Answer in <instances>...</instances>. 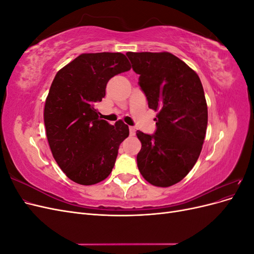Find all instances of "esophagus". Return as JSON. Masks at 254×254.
<instances>
[{"mask_svg": "<svg viewBox=\"0 0 254 254\" xmlns=\"http://www.w3.org/2000/svg\"><path fill=\"white\" fill-rule=\"evenodd\" d=\"M129 131H130V134L134 135V134H135V128L132 127V126H130V127H129Z\"/></svg>", "mask_w": 254, "mask_h": 254, "instance_id": "1", "label": "esophagus"}]
</instances>
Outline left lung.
<instances>
[{
	"label": "left lung",
	"mask_w": 254,
	"mask_h": 254,
	"mask_svg": "<svg viewBox=\"0 0 254 254\" xmlns=\"http://www.w3.org/2000/svg\"><path fill=\"white\" fill-rule=\"evenodd\" d=\"M126 55L140 75L139 86L148 107L159 111L155 133L136 131L142 143L137 167L152 186H174L194 167L202 149L207 107L200 78L171 53Z\"/></svg>",
	"instance_id": "obj_1"
}]
</instances>
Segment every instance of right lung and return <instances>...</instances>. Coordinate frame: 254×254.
<instances>
[{
  "mask_svg": "<svg viewBox=\"0 0 254 254\" xmlns=\"http://www.w3.org/2000/svg\"><path fill=\"white\" fill-rule=\"evenodd\" d=\"M124 54H81L56 74L44 107V125L54 159L72 181L92 186L112 172L121 143L129 135L122 121L98 119L95 104L108 81L130 70Z\"/></svg>",
  "mask_w": 254,
  "mask_h": 254,
  "instance_id": "add662e5",
  "label": "right lung"
}]
</instances>
